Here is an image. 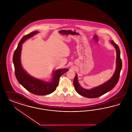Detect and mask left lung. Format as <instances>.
Listing matches in <instances>:
<instances>
[{
	"label": "left lung",
	"mask_w": 132,
	"mask_h": 132,
	"mask_svg": "<svg viewBox=\"0 0 132 132\" xmlns=\"http://www.w3.org/2000/svg\"><path fill=\"white\" fill-rule=\"evenodd\" d=\"M110 43L114 46V48L116 51V69L114 74L109 80L102 85L88 89L82 88L78 82V76L76 74L73 82L74 86L77 92L82 96L89 98L100 97L110 91L118 82L120 72L122 67V60L120 58V50L118 45L116 44L113 40H111Z\"/></svg>",
	"instance_id": "left-lung-1"
}]
</instances>
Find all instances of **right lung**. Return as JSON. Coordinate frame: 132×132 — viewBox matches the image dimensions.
Instances as JSON below:
<instances>
[{
	"label": "right lung",
	"mask_w": 132,
	"mask_h": 132,
	"mask_svg": "<svg viewBox=\"0 0 132 132\" xmlns=\"http://www.w3.org/2000/svg\"><path fill=\"white\" fill-rule=\"evenodd\" d=\"M38 31H34L24 36L21 39L13 57V62L15 68L16 78L24 88L33 94L44 95L50 94L55 90L58 85L59 78L67 72V68L57 69L52 73V78L49 82L39 79L29 74L23 68L21 62V54L22 44L26 40L38 34Z\"/></svg>",
	"instance_id": "add662e5"
}]
</instances>
